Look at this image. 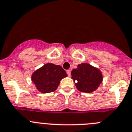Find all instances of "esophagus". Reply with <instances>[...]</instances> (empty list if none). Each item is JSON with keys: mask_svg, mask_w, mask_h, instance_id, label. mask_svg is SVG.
Returning a JSON list of instances; mask_svg holds the SVG:
<instances>
[{"mask_svg": "<svg viewBox=\"0 0 132 132\" xmlns=\"http://www.w3.org/2000/svg\"><path fill=\"white\" fill-rule=\"evenodd\" d=\"M67 75L69 76V77H70V76H71V70H67Z\"/></svg>", "mask_w": 132, "mask_h": 132, "instance_id": "esophagus-1", "label": "esophagus"}]
</instances>
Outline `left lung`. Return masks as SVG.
<instances>
[{"mask_svg":"<svg viewBox=\"0 0 132 132\" xmlns=\"http://www.w3.org/2000/svg\"><path fill=\"white\" fill-rule=\"evenodd\" d=\"M77 88L82 92L91 93L98 88L103 80L101 72L88 63H81L71 71Z\"/></svg>","mask_w":132,"mask_h":132,"instance_id":"8db88e82","label":"left lung"}]
</instances>
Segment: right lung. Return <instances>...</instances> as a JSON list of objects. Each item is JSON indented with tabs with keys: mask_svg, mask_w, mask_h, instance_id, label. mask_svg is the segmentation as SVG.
<instances>
[{
	"mask_svg": "<svg viewBox=\"0 0 132 132\" xmlns=\"http://www.w3.org/2000/svg\"><path fill=\"white\" fill-rule=\"evenodd\" d=\"M67 76L65 71L60 65L46 63L33 72L31 79L38 91L50 93L55 91L60 80Z\"/></svg>",
	"mask_w": 132,
	"mask_h": 132,
	"instance_id": "right-lung-1",
	"label": "right lung"
}]
</instances>
